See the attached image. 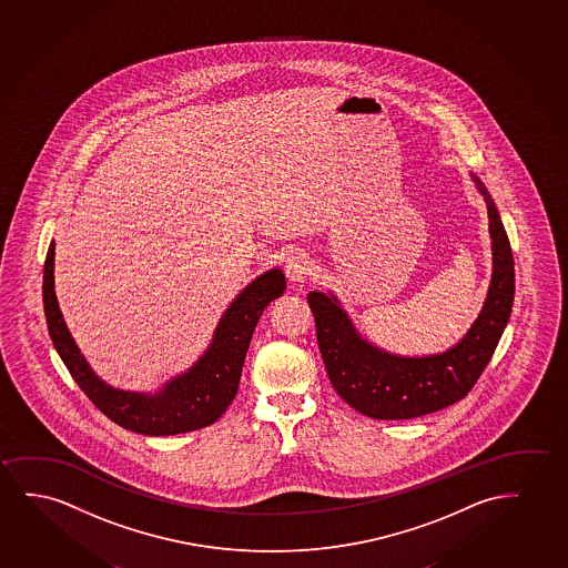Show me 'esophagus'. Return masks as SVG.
<instances>
[{
  "instance_id": "34e87169",
  "label": "esophagus",
  "mask_w": 568,
  "mask_h": 568,
  "mask_svg": "<svg viewBox=\"0 0 568 568\" xmlns=\"http://www.w3.org/2000/svg\"><path fill=\"white\" fill-rule=\"evenodd\" d=\"M284 271H286V276H288L290 282H294V284L304 282V280L307 278V274L312 272L310 256L305 255V253H294V255L290 256L288 261H286Z\"/></svg>"
}]
</instances>
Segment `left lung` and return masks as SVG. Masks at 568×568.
<instances>
[{"label": "left lung", "instance_id": "left-lung-1", "mask_svg": "<svg viewBox=\"0 0 568 568\" xmlns=\"http://www.w3.org/2000/svg\"><path fill=\"white\" fill-rule=\"evenodd\" d=\"M473 179L487 202L493 280L483 312L454 348L423 358L395 356L364 341L335 296H307L328 379L362 415L405 420L449 407L471 392L495 354L514 304V256L495 202L485 184Z\"/></svg>", "mask_w": 568, "mask_h": 568}]
</instances>
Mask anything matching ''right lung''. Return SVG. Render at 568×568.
I'll return each instance as SVG.
<instances>
[{
    "mask_svg": "<svg viewBox=\"0 0 568 568\" xmlns=\"http://www.w3.org/2000/svg\"><path fill=\"white\" fill-rule=\"evenodd\" d=\"M284 288L286 278L280 268L264 272L263 276L251 282L227 307L204 356L186 374L169 382L155 395L112 389L89 368L58 307L54 241L50 243L44 261L42 302L54 348L89 400L112 423L126 430L145 436H173L210 426L224 415L240 387L241 369L256 323L264 307L282 296Z\"/></svg>",
    "mask_w": 568,
    "mask_h": 568,
    "instance_id": "right-lung-1",
    "label": "right lung"
}]
</instances>
